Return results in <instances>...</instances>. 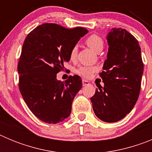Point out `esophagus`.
I'll list each match as a JSON object with an SVG mask.
<instances>
[{
  "label": "esophagus",
  "mask_w": 152,
  "mask_h": 152,
  "mask_svg": "<svg viewBox=\"0 0 152 152\" xmlns=\"http://www.w3.org/2000/svg\"><path fill=\"white\" fill-rule=\"evenodd\" d=\"M82 84H83V86H86V85H88L90 83H89V81H88V80H84V79H83Z\"/></svg>",
  "instance_id": "1"
}]
</instances>
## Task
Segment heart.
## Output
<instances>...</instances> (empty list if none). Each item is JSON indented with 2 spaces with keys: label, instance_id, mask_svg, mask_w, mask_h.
<instances>
[{
  "label": "heart",
  "instance_id": "heart-1",
  "mask_svg": "<svg viewBox=\"0 0 152 152\" xmlns=\"http://www.w3.org/2000/svg\"><path fill=\"white\" fill-rule=\"evenodd\" d=\"M86 43L88 46L92 49L95 52H100L103 49V45H104V42L103 39L100 36L96 34H92L89 36L85 40ZM77 45H74L72 47L69 52V57L71 60H75L77 58ZM96 71V67L94 66H88V65H84V66H80V68H77L76 72L79 75L82 76V77H86V78H89L93 75Z\"/></svg>",
  "mask_w": 152,
  "mask_h": 152
}]
</instances>
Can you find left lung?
Wrapping results in <instances>:
<instances>
[{
	"label": "left lung",
	"instance_id": "8db88e82",
	"mask_svg": "<svg viewBox=\"0 0 152 152\" xmlns=\"http://www.w3.org/2000/svg\"><path fill=\"white\" fill-rule=\"evenodd\" d=\"M109 51L98 87L91 98L95 115L102 121L123 119L136 103L141 90L144 64L139 42L122 28H113L108 36Z\"/></svg>",
	"mask_w": 152,
	"mask_h": 152
}]
</instances>
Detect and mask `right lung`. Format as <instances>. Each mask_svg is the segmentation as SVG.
Returning <instances> with one entry per match:
<instances>
[{"instance_id":"1","label":"right lung","mask_w":152,"mask_h":152,"mask_svg":"<svg viewBox=\"0 0 152 152\" xmlns=\"http://www.w3.org/2000/svg\"><path fill=\"white\" fill-rule=\"evenodd\" d=\"M88 33L84 27L43 23L24 40L17 65L19 89L31 112L42 121L56 124L72 112L74 98L82 88L81 78L75 75L64 82L56 76L70 60L71 49Z\"/></svg>"}]
</instances>
